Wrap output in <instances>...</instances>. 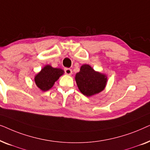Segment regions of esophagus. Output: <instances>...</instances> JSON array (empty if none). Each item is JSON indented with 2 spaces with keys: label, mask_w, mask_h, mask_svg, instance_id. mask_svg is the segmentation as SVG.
<instances>
[{
  "label": "esophagus",
  "mask_w": 150,
  "mask_h": 150,
  "mask_svg": "<svg viewBox=\"0 0 150 150\" xmlns=\"http://www.w3.org/2000/svg\"><path fill=\"white\" fill-rule=\"evenodd\" d=\"M64 71H65V73L67 75H71V74H72V70L69 68H65Z\"/></svg>",
  "instance_id": "34e87169"
}]
</instances>
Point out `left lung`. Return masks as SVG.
Listing matches in <instances>:
<instances>
[{"label": "left lung", "instance_id": "obj_1", "mask_svg": "<svg viewBox=\"0 0 150 150\" xmlns=\"http://www.w3.org/2000/svg\"><path fill=\"white\" fill-rule=\"evenodd\" d=\"M75 80L82 93L87 97L103 91L107 83V77L104 74L96 71L89 65L81 67L76 74Z\"/></svg>", "mask_w": 150, "mask_h": 150}]
</instances>
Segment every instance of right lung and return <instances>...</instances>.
<instances>
[{
  "label": "right lung",
  "instance_id": "add662e5",
  "mask_svg": "<svg viewBox=\"0 0 150 150\" xmlns=\"http://www.w3.org/2000/svg\"><path fill=\"white\" fill-rule=\"evenodd\" d=\"M64 73L60 68H54L47 65L35 76L36 85L43 91H48L54 85L55 82Z\"/></svg>",
  "mask_w": 150,
  "mask_h": 150
}]
</instances>
